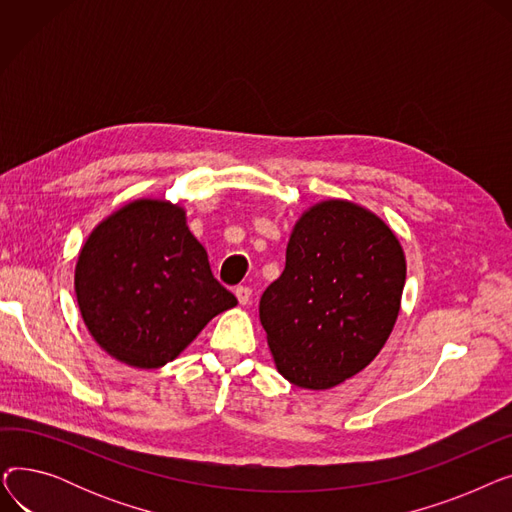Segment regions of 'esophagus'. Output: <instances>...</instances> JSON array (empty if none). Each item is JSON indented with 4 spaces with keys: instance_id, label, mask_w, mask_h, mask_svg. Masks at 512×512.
Segmentation results:
<instances>
[{
    "instance_id": "obj_1",
    "label": "esophagus",
    "mask_w": 512,
    "mask_h": 512,
    "mask_svg": "<svg viewBox=\"0 0 512 512\" xmlns=\"http://www.w3.org/2000/svg\"><path fill=\"white\" fill-rule=\"evenodd\" d=\"M234 294H236V299H238L240 305H249V303H251L253 292H251L249 286H238V288L234 290Z\"/></svg>"
}]
</instances>
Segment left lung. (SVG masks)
Masks as SVG:
<instances>
[{
  "label": "left lung",
  "instance_id": "8db88e82",
  "mask_svg": "<svg viewBox=\"0 0 512 512\" xmlns=\"http://www.w3.org/2000/svg\"><path fill=\"white\" fill-rule=\"evenodd\" d=\"M405 278L400 240L373 211L344 199L303 211L284 272L259 301L280 375L328 390L365 369L396 324Z\"/></svg>",
  "mask_w": 512,
  "mask_h": 512
}]
</instances>
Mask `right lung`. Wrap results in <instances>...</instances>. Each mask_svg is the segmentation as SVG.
Returning <instances> with one entry per match:
<instances>
[{
  "label": "right lung",
  "mask_w": 512,
  "mask_h": 512,
  "mask_svg": "<svg viewBox=\"0 0 512 512\" xmlns=\"http://www.w3.org/2000/svg\"><path fill=\"white\" fill-rule=\"evenodd\" d=\"M74 292L93 340L137 369L174 361L238 303L213 278L184 207L164 199L130 201L93 228L78 253Z\"/></svg>",
  "instance_id": "add662e5"
}]
</instances>
